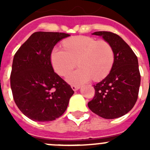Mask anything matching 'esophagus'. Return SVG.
Segmentation results:
<instances>
[{"label":"esophagus","instance_id":"obj_1","mask_svg":"<svg viewBox=\"0 0 150 150\" xmlns=\"http://www.w3.org/2000/svg\"><path fill=\"white\" fill-rule=\"evenodd\" d=\"M71 88H72V89L74 90V91H76V90H78L80 88V86H75V85H72V86H71Z\"/></svg>","mask_w":150,"mask_h":150}]
</instances>
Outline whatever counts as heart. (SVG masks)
<instances>
[{"label": "heart", "instance_id": "1", "mask_svg": "<svg viewBox=\"0 0 150 150\" xmlns=\"http://www.w3.org/2000/svg\"><path fill=\"white\" fill-rule=\"evenodd\" d=\"M54 70L60 76H65L76 66L79 69L67 76L69 83L80 85L93 78L104 79L112 70L115 62L112 46L106 40L79 36L67 40L64 47H55L51 53Z\"/></svg>", "mask_w": 150, "mask_h": 150}]
</instances>
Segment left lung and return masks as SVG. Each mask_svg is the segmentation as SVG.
<instances>
[{"instance_id":"8db88e82","label":"left lung","mask_w":150,"mask_h":150,"mask_svg":"<svg viewBox=\"0 0 150 150\" xmlns=\"http://www.w3.org/2000/svg\"><path fill=\"white\" fill-rule=\"evenodd\" d=\"M111 44L115 62L110 74L94 85L95 96L88 107L95 114L104 119L124 116L133 108L138 97L140 74L138 61L133 50L120 36L110 31H96Z\"/></svg>"}]
</instances>
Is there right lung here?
Listing matches in <instances>:
<instances>
[{
    "label": "right lung",
    "instance_id": "right-lung-1",
    "mask_svg": "<svg viewBox=\"0 0 150 150\" xmlns=\"http://www.w3.org/2000/svg\"><path fill=\"white\" fill-rule=\"evenodd\" d=\"M70 34L38 31L16 52L10 86L18 108L30 120L49 122L65 112L74 93L71 86L54 72L51 53L59 41Z\"/></svg>",
    "mask_w": 150,
    "mask_h": 150
}]
</instances>
